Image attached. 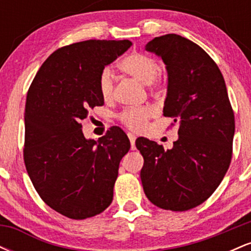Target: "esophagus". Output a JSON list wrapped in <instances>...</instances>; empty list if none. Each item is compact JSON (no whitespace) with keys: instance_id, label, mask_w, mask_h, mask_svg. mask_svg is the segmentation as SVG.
I'll return each instance as SVG.
<instances>
[{"instance_id":"1","label":"esophagus","mask_w":251,"mask_h":251,"mask_svg":"<svg viewBox=\"0 0 251 251\" xmlns=\"http://www.w3.org/2000/svg\"><path fill=\"white\" fill-rule=\"evenodd\" d=\"M127 135H128L129 143H131V149L135 150V135L133 133H131V132H128Z\"/></svg>"}]
</instances>
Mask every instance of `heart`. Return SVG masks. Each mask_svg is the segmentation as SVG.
Here are the masks:
<instances>
[{"label":"heart","mask_w":251,"mask_h":251,"mask_svg":"<svg viewBox=\"0 0 251 251\" xmlns=\"http://www.w3.org/2000/svg\"><path fill=\"white\" fill-rule=\"evenodd\" d=\"M120 68L138 81L145 83L151 91H155L163 85V79L160 76L159 62L153 56L144 53H131L120 61ZM113 71L109 67H105L100 72L98 86L100 94L103 99H109L114 92ZM154 111L151 106L143 107H129L124 109L120 113L119 119L131 129H140L146 122L153 116Z\"/></svg>","instance_id":"b5f03b06"}]
</instances>
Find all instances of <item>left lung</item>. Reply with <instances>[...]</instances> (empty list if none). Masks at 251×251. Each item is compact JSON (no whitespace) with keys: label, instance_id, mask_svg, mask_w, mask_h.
Wrapping results in <instances>:
<instances>
[{"label":"left lung","instance_id":"obj_1","mask_svg":"<svg viewBox=\"0 0 251 251\" xmlns=\"http://www.w3.org/2000/svg\"><path fill=\"white\" fill-rule=\"evenodd\" d=\"M145 50L162 57L168 71L163 113L178 124L171 150L138 138L146 197L158 208L186 211L214 194L232 157L234 111L224 77L203 48L177 34L154 37Z\"/></svg>","mask_w":251,"mask_h":251}]
</instances>
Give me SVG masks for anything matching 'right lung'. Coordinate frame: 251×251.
I'll return each instance as SVG.
<instances>
[{"instance_id":"right-lung-1","label":"right lung","mask_w":251,"mask_h":251,"mask_svg":"<svg viewBox=\"0 0 251 251\" xmlns=\"http://www.w3.org/2000/svg\"><path fill=\"white\" fill-rule=\"evenodd\" d=\"M132 46L128 40H88L65 46L42 63L27 93L24 159L42 201L66 217L101 214L113 200L122 158L131 144L113 126L86 139L81 122L103 105L99 74Z\"/></svg>"}]
</instances>
